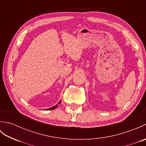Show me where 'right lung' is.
Returning <instances> with one entry per match:
<instances>
[{"label":"right lung","instance_id":"add662e5","mask_svg":"<svg viewBox=\"0 0 146 146\" xmlns=\"http://www.w3.org/2000/svg\"><path fill=\"white\" fill-rule=\"evenodd\" d=\"M60 103H61V101H60V102H59V103H58V104H60ZM57 107H58V105H55V106H54V107H51V108H48V109H47V110H52V109H54V108H56Z\"/></svg>","mask_w":146,"mask_h":146}]
</instances>
